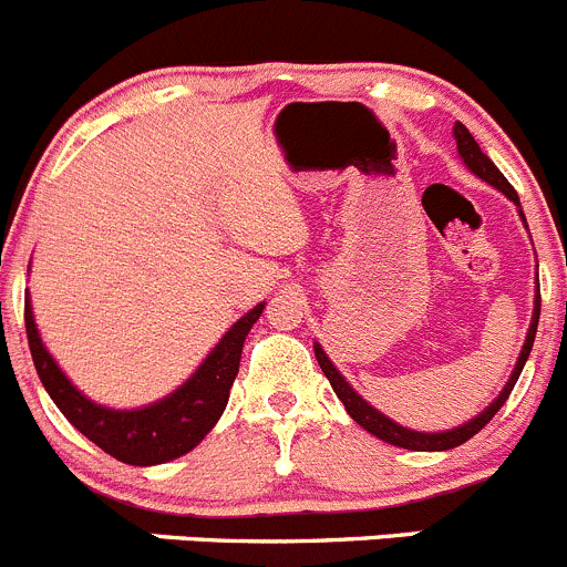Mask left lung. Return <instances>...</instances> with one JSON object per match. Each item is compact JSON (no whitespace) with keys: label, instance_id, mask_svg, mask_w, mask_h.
Wrapping results in <instances>:
<instances>
[{"label":"left lung","instance_id":"left-lung-1","mask_svg":"<svg viewBox=\"0 0 567 567\" xmlns=\"http://www.w3.org/2000/svg\"><path fill=\"white\" fill-rule=\"evenodd\" d=\"M452 134H455L457 140V154H461V159L466 162L468 171L474 173V176H480L482 182H487L491 187H496L498 193L507 195L509 200H513L515 206H518V215L524 217V212H520V200H518V193H515L513 187H509V182L504 178V173L498 171L496 165H493L491 159H487V154H482V148L476 145V140L472 137V132H468L466 126H463L461 121L452 126ZM526 226V220H524ZM537 319H540V286H537V295H535V311H532V324L529 330H526V341L524 347H520V355L518 361H515V369L513 374H509L507 385L502 389V394L496 396V400L491 402V405L485 408L482 413H476L474 419H468L466 424H461V427L455 430H444V433H419V430H408L402 427V424L391 422L385 413H380L378 408L369 405L367 400H363L361 394H358L355 389H352L350 383H347L344 378L339 374V369L330 363V358L324 355V350L319 344H313V352H317V361H319V369L324 372V378L330 380V385H333L336 396H339L341 402H344L347 413H350L352 419H355L358 424H361L367 433L378 435L380 441H385V444H394V446H402V450H413V452H444V450H455V446L466 444L472 435L480 433L482 427H485L487 422H491L493 416H496L498 411H502V405L507 402L509 391H513L515 380H518L520 369H524L526 358H529L532 352V344H535V333H537Z\"/></svg>","mask_w":567,"mask_h":567}]
</instances>
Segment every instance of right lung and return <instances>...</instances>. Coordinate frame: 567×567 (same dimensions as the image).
I'll return each instance as SVG.
<instances>
[{"label": "right lung", "instance_id": "add662e5", "mask_svg": "<svg viewBox=\"0 0 567 567\" xmlns=\"http://www.w3.org/2000/svg\"><path fill=\"white\" fill-rule=\"evenodd\" d=\"M261 311H265V302L237 319L187 383L178 385L165 400L137 408V411H112V408L95 405L65 378L63 369L43 347L35 317H32L30 295L24 302V324L38 378L60 413L115 461L128 463V466H156V463L176 461L195 450L223 416L234 378L239 372L245 336L261 317Z\"/></svg>", "mask_w": 567, "mask_h": 567}]
</instances>
